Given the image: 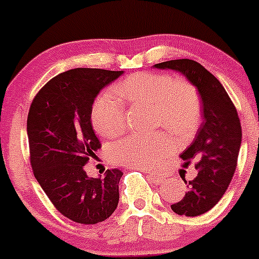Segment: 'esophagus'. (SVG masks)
I'll list each match as a JSON object with an SVG mask.
<instances>
[{"label":"esophagus","mask_w":259,"mask_h":259,"mask_svg":"<svg viewBox=\"0 0 259 259\" xmlns=\"http://www.w3.org/2000/svg\"><path fill=\"white\" fill-rule=\"evenodd\" d=\"M146 174H148L149 177H150L151 179L155 180V182H161L163 180V177L160 176V174H156V173H153V171H145Z\"/></svg>","instance_id":"obj_1"}]
</instances>
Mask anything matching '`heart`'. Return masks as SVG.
Returning a JSON list of instances; mask_svg holds the SVG:
<instances>
[{"label":"heart","instance_id":"1","mask_svg":"<svg viewBox=\"0 0 259 259\" xmlns=\"http://www.w3.org/2000/svg\"><path fill=\"white\" fill-rule=\"evenodd\" d=\"M98 95L93 104L91 119L95 129L106 138H115L125 129V103L153 106L155 125L164 126L183 139L192 137L202 115V103L197 89L170 75L138 72ZM173 144L166 135H130L111 145L109 156L124 166L151 168L168 155Z\"/></svg>","mask_w":259,"mask_h":259}]
</instances>
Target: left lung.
I'll return each mask as SVG.
<instances>
[{
	"label": "left lung",
	"instance_id": "left-lung-1",
	"mask_svg": "<svg viewBox=\"0 0 259 259\" xmlns=\"http://www.w3.org/2000/svg\"><path fill=\"white\" fill-rule=\"evenodd\" d=\"M153 67L180 72L202 99L203 124L192 144L180 154L187 165L195 164L198 174L189 182L184 179V198L171 205L179 215H200L221 200L236 171L242 143L238 113L223 85L197 61L170 60Z\"/></svg>",
	"mask_w": 259,
	"mask_h": 259
}]
</instances>
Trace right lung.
Listing matches in <instances>:
<instances>
[{"label": "right lung", "mask_w": 259, "mask_h": 259, "mask_svg": "<svg viewBox=\"0 0 259 259\" xmlns=\"http://www.w3.org/2000/svg\"><path fill=\"white\" fill-rule=\"evenodd\" d=\"M124 71L74 69L38 91L27 116L33 176L57 210L81 224L108 219L119 203V169L90 178L85 164L100 148L91 124L98 94Z\"/></svg>", "instance_id": "add662e5"}]
</instances>
